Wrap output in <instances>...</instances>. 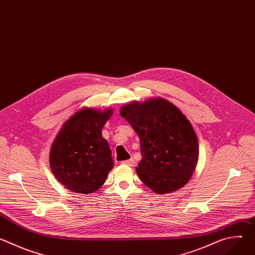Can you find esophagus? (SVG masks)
Listing matches in <instances>:
<instances>
[{
  "label": "esophagus",
  "instance_id": "1",
  "mask_svg": "<svg viewBox=\"0 0 255 255\" xmlns=\"http://www.w3.org/2000/svg\"><path fill=\"white\" fill-rule=\"evenodd\" d=\"M122 164H125V165H129V166H134L135 165V161L133 158H130L128 160H125V161H122Z\"/></svg>",
  "mask_w": 255,
  "mask_h": 255
}]
</instances>
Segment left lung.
<instances>
[{
    "mask_svg": "<svg viewBox=\"0 0 255 255\" xmlns=\"http://www.w3.org/2000/svg\"><path fill=\"white\" fill-rule=\"evenodd\" d=\"M140 140L136 167L142 183L156 194H169L191 179L199 159L197 134L179 109L163 98L133 101L120 109Z\"/></svg>",
    "mask_w": 255,
    "mask_h": 255,
    "instance_id": "8db88e82",
    "label": "left lung"
}]
</instances>
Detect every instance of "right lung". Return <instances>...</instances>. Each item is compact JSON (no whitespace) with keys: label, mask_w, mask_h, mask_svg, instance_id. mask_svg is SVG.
Listing matches in <instances>:
<instances>
[{"label":"right lung","mask_w":255,"mask_h":255,"mask_svg":"<svg viewBox=\"0 0 255 255\" xmlns=\"http://www.w3.org/2000/svg\"><path fill=\"white\" fill-rule=\"evenodd\" d=\"M113 109L101 111L84 108L70 116L54 138L49 164L52 173L67 190L92 194L98 191L114 162L102 129Z\"/></svg>","instance_id":"add662e5"}]
</instances>
